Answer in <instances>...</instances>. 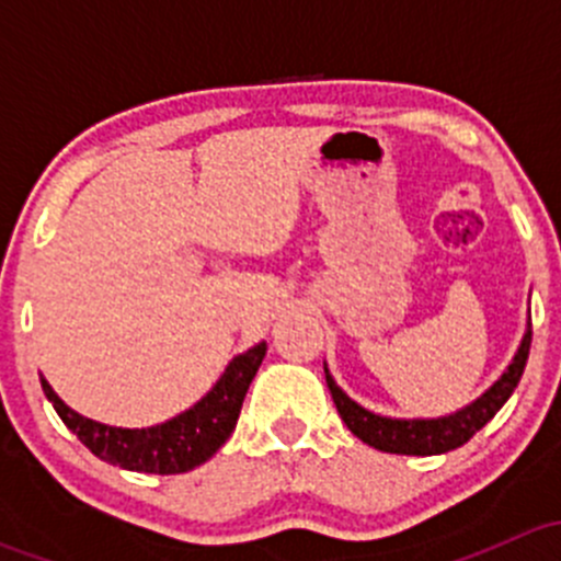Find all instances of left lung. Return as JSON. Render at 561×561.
<instances>
[{
    "instance_id": "8db88e82",
    "label": "left lung",
    "mask_w": 561,
    "mask_h": 561,
    "mask_svg": "<svg viewBox=\"0 0 561 561\" xmlns=\"http://www.w3.org/2000/svg\"><path fill=\"white\" fill-rule=\"evenodd\" d=\"M529 344L531 317H526V331L522 344H518L516 355H513V360L507 364V369L500 375V380L485 390V393H480L478 399L469 401L467 407H461V410L443 417L377 415V412L366 410L358 401L350 399V396L336 386V380H333L331 371H328V364H322V369H325V382L328 390H331L339 415H342V421L347 423V428L360 439V443L371 445V448L382 450V454L437 456L461 448L463 443H469V439H472L474 434L502 410V404L511 399L518 380H522L526 358H529Z\"/></svg>"
}]
</instances>
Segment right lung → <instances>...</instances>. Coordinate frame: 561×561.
<instances>
[{"instance_id": "right-lung-1", "label": "right lung", "mask_w": 561, "mask_h": 561, "mask_svg": "<svg viewBox=\"0 0 561 561\" xmlns=\"http://www.w3.org/2000/svg\"><path fill=\"white\" fill-rule=\"evenodd\" d=\"M265 350L268 344L257 342L247 353L236 355L201 401H195L190 410L171 421L146 428L107 426V423L83 417L59 399V393L48 386L43 375H39V386L65 426L98 458L129 472L179 474L201 467L228 443L239 421L249 382L254 380L263 364Z\"/></svg>"}]
</instances>
